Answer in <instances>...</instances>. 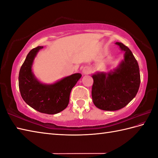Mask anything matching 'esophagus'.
Listing matches in <instances>:
<instances>
[{"instance_id":"1","label":"esophagus","mask_w":158,"mask_h":158,"mask_svg":"<svg viewBox=\"0 0 158 158\" xmlns=\"http://www.w3.org/2000/svg\"><path fill=\"white\" fill-rule=\"evenodd\" d=\"M90 73H91V70L88 67L84 68V69H83V73L85 74V75H88V74H89Z\"/></svg>"}]
</instances>
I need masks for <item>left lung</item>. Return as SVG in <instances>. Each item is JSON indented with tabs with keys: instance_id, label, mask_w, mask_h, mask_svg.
<instances>
[{
	"instance_id": "left-lung-1",
	"label": "left lung",
	"mask_w": 158,
	"mask_h": 158,
	"mask_svg": "<svg viewBox=\"0 0 158 158\" xmlns=\"http://www.w3.org/2000/svg\"><path fill=\"white\" fill-rule=\"evenodd\" d=\"M116 44L125 51L124 60L114 72L92 75V101L96 107L106 111L125 107L135 97L140 84V69L132 52L121 42Z\"/></svg>"
}]
</instances>
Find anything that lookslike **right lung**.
Listing matches in <instances>:
<instances>
[{
  "label": "right lung",
  "instance_id": "1",
  "mask_svg": "<svg viewBox=\"0 0 158 158\" xmlns=\"http://www.w3.org/2000/svg\"><path fill=\"white\" fill-rule=\"evenodd\" d=\"M42 48L38 46L28 53L20 68L18 85L22 98L29 106L41 113L55 114L66 109L70 92L81 75L75 73L54 84H42L34 77L31 70L34 58Z\"/></svg>",
  "mask_w": 158,
  "mask_h": 158
}]
</instances>
